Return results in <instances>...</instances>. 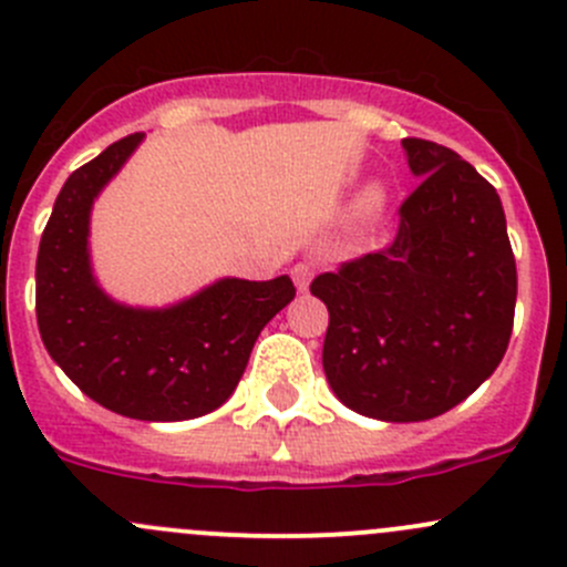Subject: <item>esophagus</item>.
Wrapping results in <instances>:
<instances>
[{"label": "esophagus", "mask_w": 567, "mask_h": 567, "mask_svg": "<svg viewBox=\"0 0 567 567\" xmlns=\"http://www.w3.org/2000/svg\"><path fill=\"white\" fill-rule=\"evenodd\" d=\"M311 276H313V267L308 265V261H297V265L291 267V278H295L297 291H308V284H311Z\"/></svg>", "instance_id": "obj_1"}]
</instances>
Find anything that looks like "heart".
I'll return each instance as SVG.
<instances>
[{
  "label": "heart",
  "mask_w": 567,
  "mask_h": 567,
  "mask_svg": "<svg viewBox=\"0 0 567 567\" xmlns=\"http://www.w3.org/2000/svg\"><path fill=\"white\" fill-rule=\"evenodd\" d=\"M384 204H388V194H384L379 185H369L358 198H354L352 209H349V220L358 229H369L379 220V215L384 213Z\"/></svg>",
  "instance_id": "b5f03b06"
}]
</instances>
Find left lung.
Masks as SVG:
<instances>
[{
  "instance_id": "8db88e82",
  "label": "left lung",
  "mask_w": 567,
  "mask_h": 567,
  "mask_svg": "<svg viewBox=\"0 0 567 567\" xmlns=\"http://www.w3.org/2000/svg\"><path fill=\"white\" fill-rule=\"evenodd\" d=\"M420 185L388 248L313 278L330 311L322 365L349 410L417 423L475 393L505 354L516 259L505 209L475 168L425 138L401 142Z\"/></svg>"
}]
</instances>
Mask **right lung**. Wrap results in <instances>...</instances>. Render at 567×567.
Segmentation results:
<instances>
[{
  "label": "right lung",
  "instance_id": "right-lung-1",
  "mask_svg": "<svg viewBox=\"0 0 567 567\" xmlns=\"http://www.w3.org/2000/svg\"><path fill=\"white\" fill-rule=\"evenodd\" d=\"M144 133L120 138L62 185L38 250V327L51 360L106 410L177 423L218 410L265 324L295 297L289 276L220 278L166 308L111 300L92 276L90 215Z\"/></svg>",
  "mask_w": 567,
  "mask_h": 567
}]
</instances>
